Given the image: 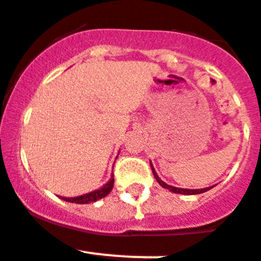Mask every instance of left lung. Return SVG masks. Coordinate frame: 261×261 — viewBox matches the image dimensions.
I'll return each instance as SVG.
<instances>
[{"label":"left lung","instance_id":"8db88e82","mask_svg":"<svg viewBox=\"0 0 261 261\" xmlns=\"http://www.w3.org/2000/svg\"><path fill=\"white\" fill-rule=\"evenodd\" d=\"M151 164V168H152V173H153V177L156 178V181H158L159 184H160V187H163L164 189H168L169 192H172V193H178V194H187V196H192V194H201V193H205V192H207V190H210L212 188L214 187H209V188H203V189H182V188H176V187H172V185H168L167 182H164V181L162 180V178L159 177L158 173H156V171L153 169L152 167V163H149Z\"/></svg>","mask_w":261,"mask_h":261}]
</instances>
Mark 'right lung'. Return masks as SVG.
<instances>
[{"label":"right lung","mask_w":261,"mask_h":261,"mask_svg":"<svg viewBox=\"0 0 261 261\" xmlns=\"http://www.w3.org/2000/svg\"><path fill=\"white\" fill-rule=\"evenodd\" d=\"M113 187H114V177H110V180L106 182L103 187L98 188V189L93 190V192H89V193L81 194V196L77 197H60L62 199L67 201V202H74V203H90V202H96L98 199L103 198V197L108 196L110 192H112Z\"/></svg>","instance_id":"1"}]
</instances>
